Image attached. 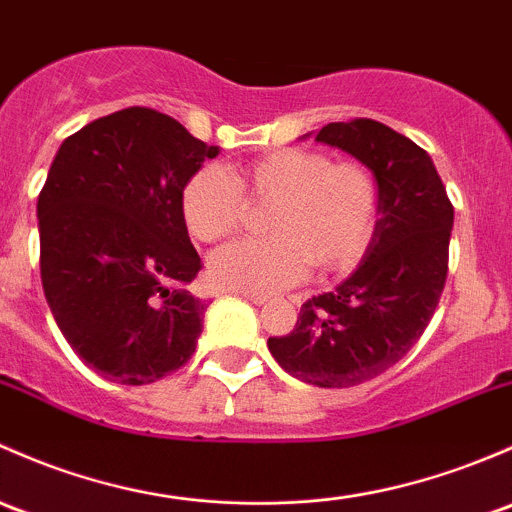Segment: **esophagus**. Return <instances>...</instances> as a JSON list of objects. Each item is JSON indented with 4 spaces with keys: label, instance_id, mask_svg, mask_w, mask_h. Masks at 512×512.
Listing matches in <instances>:
<instances>
[{
    "label": "esophagus",
    "instance_id": "esophagus-1",
    "mask_svg": "<svg viewBox=\"0 0 512 512\" xmlns=\"http://www.w3.org/2000/svg\"><path fill=\"white\" fill-rule=\"evenodd\" d=\"M240 294H242V299H247L250 304H257V306H262L270 301V297H262V294H250V292H240Z\"/></svg>",
    "mask_w": 512,
    "mask_h": 512
}]
</instances>
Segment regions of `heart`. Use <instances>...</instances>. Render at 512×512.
Segmentation results:
<instances>
[{"mask_svg":"<svg viewBox=\"0 0 512 512\" xmlns=\"http://www.w3.org/2000/svg\"><path fill=\"white\" fill-rule=\"evenodd\" d=\"M252 201H272L265 215L270 238H245L213 252L208 270L230 292L272 294L309 270L348 272L373 242L380 188L363 161H333L314 149H272L245 161L235 174L218 164L198 169L181 193L193 235L213 242L233 233Z\"/></svg>","mask_w":512,"mask_h":512,"instance_id":"heart-1","label":"heart"}]
</instances>
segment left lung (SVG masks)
I'll list each match as a JSON object with an SVG mask.
<instances>
[{
  "instance_id": "1",
  "label": "left lung",
  "mask_w": 512,
  "mask_h": 512,
  "mask_svg": "<svg viewBox=\"0 0 512 512\" xmlns=\"http://www.w3.org/2000/svg\"><path fill=\"white\" fill-rule=\"evenodd\" d=\"M316 142L373 171L378 228L358 270L306 301L294 331L267 348L301 383L353 387L405 358L432 321L449 270L454 206L429 154L383 122H331Z\"/></svg>"
}]
</instances>
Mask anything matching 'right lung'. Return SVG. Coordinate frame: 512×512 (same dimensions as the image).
Segmentation results:
<instances>
[{"instance_id":"1","label":"right lung","mask_w":512,"mask_h":512,"mask_svg":"<svg viewBox=\"0 0 512 512\" xmlns=\"http://www.w3.org/2000/svg\"><path fill=\"white\" fill-rule=\"evenodd\" d=\"M218 147L164 112L127 107L71 134L39 193L41 282L88 368L149 385L196 351L206 301L181 193Z\"/></svg>"}]
</instances>
